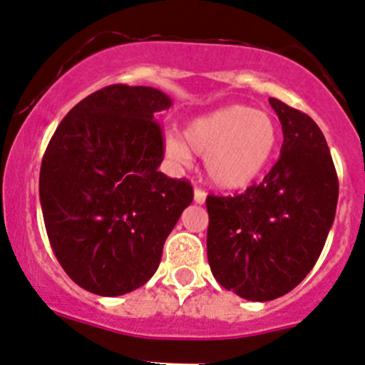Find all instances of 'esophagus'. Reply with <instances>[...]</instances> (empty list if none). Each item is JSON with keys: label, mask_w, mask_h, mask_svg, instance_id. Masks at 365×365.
Masks as SVG:
<instances>
[{"label": "esophagus", "mask_w": 365, "mask_h": 365, "mask_svg": "<svg viewBox=\"0 0 365 365\" xmlns=\"http://www.w3.org/2000/svg\"><path fill=\"white\" fill-rule=\"evenodd\" d=\"M205 198H207L205 190H202V189H198V187H196V189H195V202L202 205V203H205Z\"/></svg>", "instance_id": "obj_1"}]
</instances>
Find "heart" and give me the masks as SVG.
<instances>
[{
	"label": "heart",
	"instance_id": "obj_1",
	"mask_svg": "<svg viewBox=\"0 0 365 365\" xmlns=\"http://www.w3.org/2000/svg\"><path fill=\"white\" fill-rule=\"evenodd\" d=\"M182 140L167 138L165 153L187 163L190 153L205 156V173L212 185L225 190L245 189L264 175L278 149L277 120L247 105H225L190 120Z\"/></svg>",
	"mask_w": 365,
	"mask_h": 365
}]
</instances>
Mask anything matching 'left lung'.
<instances>
[{
	"label": "left lung",
	"instance_id": "1",
	"mask_svg": "<svg viewBox=\"0 0 365 365\" xmlns=\"http://www.w3.org/2000/svg\"><path fill=\"white\" fill-rule=\"evenodd\" d=\"M269 103L284 133L280 158L258 185L207 196V260L218 284L267 302L297 287L314 267L334 222L338 178L326 138L307 114Z\"/></svg>",
	"mask_w": 365,
	"mask_h": 365
}]
</instances>
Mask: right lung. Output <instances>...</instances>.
Instances as JSON below:
<instances>
[{"mask_svg": "<svg viewBox=\"0 0 365 365\" xmlns=\"http://www.w3.org/2000/svg\"><path fill=\"white\" fill-rule=\"evenodd\" d=\"M173 101L153 87L109 85L56 129L39 170L52 251L80 287L120 297L150 280L167 236L192 202L187 180L167 178L154 114Z\"/></svg>", "mask_w": 365, "mask_h": 365, "instance_id": "right-lung-1", "label": "right lung"}]
</instances>
